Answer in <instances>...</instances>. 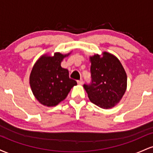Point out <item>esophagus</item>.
Listing matches in <instances>:
<instances>
[{
  "mask_svg": "<svg viewBox=\"0 0 153 153\" xmlns=\"http://www.w3.org/2000/svg\"><path fill=\"white\" fill-rule=\"evenodd\" d=\"M82 83H83V81H82V79L78 80V84H79V85H82Z\"/></svg>",
  "mask_w": 153,
  "mask_h": 153,
  "instance_id": "1",
  "label": "esophagus"
}]
</instances>
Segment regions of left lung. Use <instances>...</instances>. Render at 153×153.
<instances>
[{"label":"left lung","instance_id":"obj_1","mask_svg":"<svg viewBox=\"0 0 153 153\" xmlns=\"http://www.w3.org/2000/svg\"><path fill=\"white\" fill-rule=\"evenodd\" d=\"M91 82L84 84L92 103L102 108H112L119 102L127 88V74L115 56L103 52L91 57Z\"/></svg>","mask_w":153,"mask_h":153}]
</instances>
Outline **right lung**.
I'll return each instance as SVG.
<instances>
[{"mask_svg":"<svg viewBox=\"0 0 153 153\" xmlns=\"http://www.w3.org/2000/svg\"><path fill=\"white\" fill-rule=\"evenodd\" d=\"M68 54L63 55L57 52L53 57L42 56L31 71V90L36 99L44 106L58 104L65 99L72 88L77 85L75 80L69 78L68 70L60 65L63 58Z\"/></svg>","mask_w":153,"mask_h":153,"instance_id":"add662e5","label":"right lung"}]
</instances>
